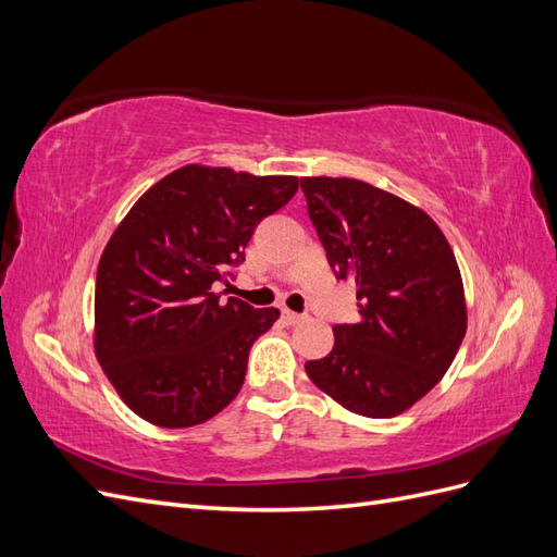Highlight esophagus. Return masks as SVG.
Wrapping results in <instances>:
<instances>
[{"label": "esophagus", "instance_id": "34e87169", "mask_svg": "<svg viewBox=\"0 0 557 557\" xmlns=\"http://www.w3.org/2000/svg\"><path fill=\"white\" fill-rule=\"evenodd\" d=\"M281 318H283V323H285V325H297V323H301V320H305V315H301V313H295V311H288V309H283Z\"/></svg>", "mask_w": 557, "mask_h": 557}]
</instances>
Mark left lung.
<instances>
[{"label":"left lung","mask_w":557,"mask_h":557,"mask_svg":"<svg viewBox=\"0 0 557 557\" xmlns=\"http://www.w3.org/2000/svg\"><path fill=\"white\" fill-rule=\"evenodd\" d=\"M336 281L358 285L360 323L334 325L309 379L352 413L391 418L442 381L467 332L453 250L432 218L356 178H301Z\"/></svg>","instance_id":"left-lung-1"}]
</instances>
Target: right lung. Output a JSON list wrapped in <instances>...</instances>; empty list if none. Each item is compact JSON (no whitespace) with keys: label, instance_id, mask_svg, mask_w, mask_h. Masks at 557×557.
<instances>
[{"label":"right lung","instance_id":"right-lung-1","mask_svg":"<svg viewBox=\"0 0 557 557\" xmlns=\"http://www.w3.org/2000/svg\"><path fill=\"white\" fill-rule=\"evenodd\" d=\"M297 185L295 176L190 164L158 181L113 232L97 267L95 350L148 423L199 425L242 391L248 352L278 309L215 290Z\"/></svg>","mask_w":557,"mask_h":557}]
</instances>
